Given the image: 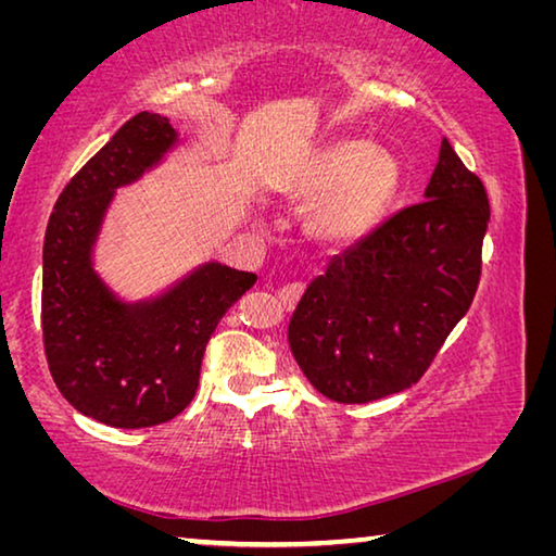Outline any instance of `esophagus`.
Here are the masks:
<instances>
[{"label": "esophagus", "mask_w": 556, "mask_h": 556, "mask_svg": "<svg viewBox=\"0 0 556 556\" xmlns=\"http://www.w3.org/2000/svg\"><path fill=\"white\" fill-rule=\"evenodd\" d=\"M301 294H304V287H301V285H287V287H281L277 291V296L285 306H294L296 301L301 299Z\"/></svg>", "instance_id": "1"}]
</instances>
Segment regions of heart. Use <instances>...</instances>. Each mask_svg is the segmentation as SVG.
Segmentation results:
<instances>
[{"instance_id": "1", "label": "heart", "mask_w": 556, "mask_h": 556, "mask_svg": "<svg viewBox=\"0 0 556 556\" xmlns=\"http://www.w3.org/2000/svg\"><path fill=\"white\" fill-rule=\"evenodd\" d=\"M400 166L384 149L348 142L326 149L291 191L299 199H321L308 218V230L321 242L341 244L368 232L392 203Z\"/></svg>"}]
</instances>
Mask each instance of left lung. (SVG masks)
Instances as JSON below:
<instances>
[{"label": "left lung", "mask_w": 556, "mask_h": 556, "mask_svg": "<svg viewBox=\"0 0 556 556\" xmlns=\"http://www.w3.org/2000/svg\"><path fill=\"white\" fill-rule=\"evenodd\" d=\"M425 199L336 255L291 316V353L328 400L368 404L412 388L470 308L491 205L448 139Z\"/></svg>", "instance_id": "left-lung-1"}]
</instances>
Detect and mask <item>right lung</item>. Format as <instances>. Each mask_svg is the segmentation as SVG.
I'll return each instance as SVG.
<instances>
[{
    "instance_id": "1",
    "label": "right lung",
    "mask_w": 556,
    "mask_h": 556,
    "mask_svg": "<svg viewBox=\"0 0 556 556\" xmlns=\"http://www.w3.org/2000/svg\"><path fill=\"white\" fill-rule=\"evenodd\" d=\"M176 139L166 117L139 112L71 178L46 228L41 328L51 378L80 414L117 429L164 425L191 404L215 326L257 281L208 262L156 299L127 304L92 269L115 191L162 162Z\"/></svg>"
}]
</instances>
